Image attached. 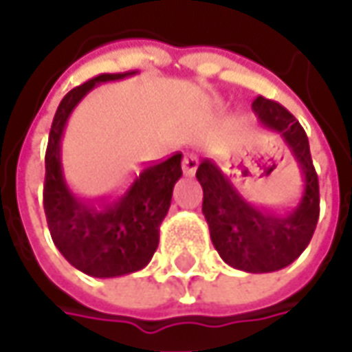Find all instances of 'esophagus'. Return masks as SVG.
<instances>
[{
	"label": "esophagus",
	"mask_w": 352,
	"mask_h": 352,
	"mask_svg": "<svg viewBox=\"0 0 352 352\" xmlns=\"http://www.w3.org/2000/svg\"><path fill=\"white\" fill-rule=\"evenodd\" d=\"M197 164H199V160H197L196 155H186L182 160V172L184 176H194L197 170Z\"/></svg>",
	"instance_id": "34e87169"
}]
</instances>
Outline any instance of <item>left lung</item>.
Listing matches in <instances>:
<instances>
[{"mask_svg": "<svg viewBox=\"0 0 352 352\" xmlns=\"http://www.w3.org/2000/svg\"><path fill=\"white\" fill-rule=\"evenodd\" d=\"M252 111L261 127L282 137L300 168L302 194L294 206L268 208L243 178L247 170H227L210 158L197 166L196 178L204 188L201 211L219 256L236 270L264 274L286 268L309 245L319 219V182L307 135L296 117L263 96L252 102Z\"/></svg>", "mask_w": 352, "mask_h": 352, "instance_id": "8db88e82", "label": "left lung"}]
</instances>
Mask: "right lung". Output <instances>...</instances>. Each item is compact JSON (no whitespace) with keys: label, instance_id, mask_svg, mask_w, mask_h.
Here are the masks:
<instances>
[{"label":"right lung","instance_id":"1","mask_svg":"<svg viewBox=\"0 0 352 352\" xmlns=\"http://www.w3.org/2000/svg\"><path fill=\"white\" fill-rule=\"evenodd\" d=\"M135 74H102L70 89L62 98L48 135L43 197L50 236L68 263L94 278L125 276L151 263L174 184L182 176V155H174L142 168L117 194L102 199L76 194L64 176L62 137L78 103L103 82Z\"/></svg>","mask_w":352,"mask_h":352}]
</instances>
